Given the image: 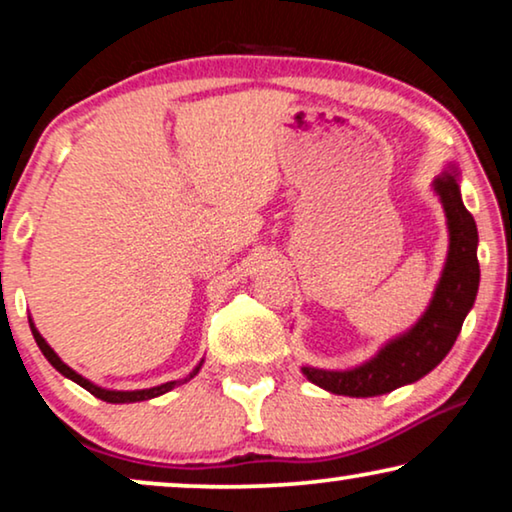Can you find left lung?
I'll list each match as a JSON object with an SVG mask.
<instances>
[{"label": "left lung", "instance_id": "8db88e82", "mask_svg": "<svg viewBox=\"0 0 512 512\" xmlns=\"http://www.w3.org/2000/svg\"><path fill=\"white\" fill-rule=\"evenodd\" d=\"M431 186L443 205L450 247L429 307L408 331L384 342L377 354L361 366L347 370L300 368L317 387L352 398L382 396L422 380L452 349L461 324L478 296V226L461 200L457 165H447Z\"/></svg>", "mask_w": 512, "mask_h": 512}]
</instances>
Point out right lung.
<instances>
[{"label": "right lung", "instance_id": "right-lung-1", "mask_svg": "<svg viewBox=\"0 0 512 512\" xmlns=\"http://www.w3.org/2000/svg\"><path fill=\"white\" fill-rule=\"evenodd\" d=\"M30 328H32V335H34V340H37V345H39V349H41V354L46 356L48 359V363H51V366L58 370L60 375H65L67 380H72V382H76L79 384V387H83L86 391H90V394H93L95 398H100V401H107V403H139V401H149V398H156V396H163V394H167V391H172L174 387H181V384H186L188 380H193L195 375L200 373V368H202V363H205V359H202L198 366L193 368V373L191 375H186L184 380H172V382H165V384H158V387H151V389H135V391H118V389H104V387H100V384H95V382H90V380H86V377L83 375H79L76 373L74 368H69L65 361L60 359L58 354L53 352V347L48 345V342L44 340V335H41L39 331H37V326H34V321H32V317H30Z\"/></svg>", "mask_w": 512, "mask_h": 512}]
</instances>
